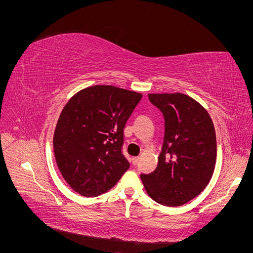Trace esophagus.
<instances>
[{
    "label": "esophagus",
    "instance_id": "1",
    "mask_svg": "<svg viewBox=\"0 0 253 253\" xmlns=\"http://www.w3.org/2000/svg\"><path fill=\"white\" fill-rule=\"evenodd\" d=\"M138 162H139V157H133V158H132V164H133L134 166L138 164Z\"/></svg>",
    "mask_w": 253,
    "mask_h": 253
}]
</instances>
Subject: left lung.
I'll list each match as a JSON object with an SVG mask.
<instances>
[{"label":"left lung","mask_w":253,"mask_h":253,"mask_svg":"<svg viewBox=\"0 0 253 253\" xmlns=\"http://www.w3.org/2000/svg\"><path fill=\"white\" fill-rule=\"evenodd\" d=\"M165 117V137L155 171L141 174L145 191L156 203L177 207L208 185L216 162V136L210 115L181 93L149 94Z\"/></svg>","instance_id":"8db88e82"}]
</instances>
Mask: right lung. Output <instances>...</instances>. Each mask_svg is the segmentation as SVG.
Here are the masks:
<instances>
[{
  "label": "right lung",
  "mask_w": 253,
  "mask_h": 253,
  "mask_svg": "<svg viewBox=\"0 0 253 253\" xmlns=\"http://www.w3.org/2000/svg\"><path fill=\"white\" fill-rule=\"evenodd\" d=\"M142 95L95 85L74 95L53 134L57 166L76 192L98 196L116 185L129 163L122 154L124 129Z\"/></svg>",
  "instance_id": "right-lung-1"
}]
</instances>
